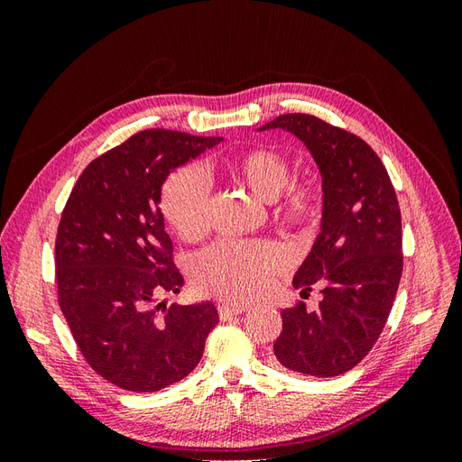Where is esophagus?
<instances>
[{
  "label": "esophagus",
  "mask_w": 462,
  "mask_h": 462,
  "mask_svg": "<svg viewBox=\"0 0 462 462\" xmlns=\"http://www.w3.org/2000/svg\"><path fill=\"white\" fill-rule=\"evenodd\" d=\"M246 310H248V306H245V304H219L217 306V312H219L221 319H231L233 316H239Z\"/></svg>",
  "instance_id": "1"
}]
</instances>
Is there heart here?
<instances>
[{"mask_svg":"<svg viewBox=\"0 0 462 462\" xmlns=\"http://www.w3.org/2000/svg\"><path fill=\"white\" fill-rule=\"evenodd\" d=\"M231 171L265 202L282 197L292 175L289 160L279 150L268 146L239 153L231 162ZM321 204L324 197L319 185L316 180L304 179L291 183L277 214L292 226L310 227L321 214ZM162 208L170 226L185 239H199L208 231L209 180L200 167H183L167 179ZM283 265V250L273 243L223 239L197 256L192 277L206 295L245 302L262 295L270 285L273 272Z\"/></svg>","mask_w":462,"mask_h":462,"instance_id":"heart-1","label":"heart"}]
</instances>
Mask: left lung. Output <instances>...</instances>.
<instances>
[{
	"label": "left lung",
	"instance_id": "8db88e82",
	"mask_svg": "<svg viewBox=\"0 0 462 462\" xmlns=\"http://www.w3.org/2000/svg\"><path fill=\"white\" fill-rule=\"evenodd\" d=\"M283 129L310 150L321 175L319 235L292 287L321 289L318 310L282 312L273 343L282 366L316 377L355 368L380 337L402 273L401 209L387 170L360 136L306 114H285L260 131Z\"/></svg>",
	"mask_w": 462,
	"mask_h": 462
}]
</instances>
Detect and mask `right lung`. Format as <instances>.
<instances>
[{
    "instance_id": "right-lung-1",
    "label": "right lung",
    "mask_w": 462,
    "mask_h": 462,
    "mask_svg": "<svg viewBox=\"0 0 462 462\" xmlns=\"http://www.w3.org/2000/svg\"><path fill=\"white\" fill-rule=\"evenodd\" d=\"M221 141L136 133L90 162L65 204L55 239L61 312L92 370L121 389L152 393L180 382L217 326L214 302H160L183 287L160 202L170 173Z\"/></svg>"
}]
</instances>
